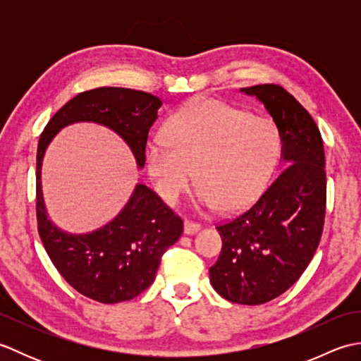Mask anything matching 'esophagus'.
Returning a JSON list of instances; mask_svg holds the SVG:
<instances>
[{"mask_svg":"<svg viewBox=\"0 0 361 361\" xmlns=\"http://www.w3.org/2000/svg\"><path fill=\"white\" fill-rule=\"evenodd\" d=\"M202 225L197 224V221H192V220H185V233L186 234H195L200 231Z\"/></svg>","mask_w":361,"mask_h":361,"instance_id":"esophagus-1","label":"esophagus"}]
</instances>
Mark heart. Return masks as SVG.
I'll list each match as a JSON object with an SVG mask.
<instances>
[{"instance_id":"b5f03b06","label":"heart","mask_w":361,"mask_h":361,"mask_svg":"<svg viewBox=\"0 0 361 361\" xmlns=\"http://www.w3.org/2000/svg\"><path fill=\"white\" fill-rule=\"evenodd\" d=\"M281 153V136L267 116L211 97H195L153 140L145 163L157 194L175 204L194 178L200 208L233 212L264 192Z\"/></svg>"}]
</instances>
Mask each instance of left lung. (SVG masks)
Listing matches in <instances>:
<instances>
[{"label":"left lung","instance_id":"obj_1","mask_svg":"<svg viewBox=\"0 0 361 361\" xmlns=\"http://www.w3.org/2000/svg\"><path fill=\"white\" fill-rule=\"evenodd\" d=\"M242 91L270 113L287 167L248 209L216 226L224 245L209 281L228 301L259 305L293 286L315 255L326 217V157L317 122L286 88Z\"/></svg>","mask_w":361,"mask_h":361}]
</instances>
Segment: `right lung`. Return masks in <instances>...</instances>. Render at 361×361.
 I'll list each match as a JSON object with an SVG mask.
<instances>
[{"mask_svg":"<svg viewBox=\"0 0 361 361\" xmlns=\"http://www.w3.org/2000/svg\"><path fill=\"white\" fill-rule=\"evenodd\" d=\"M163 102L144 91L101 87L66 102L46 124L37 149V225L54 267L80 295L102 304L130 301L155 281L166 250L183 234V220L144 185H137L126 208L109 225L85 235L62 233L46 217L42 195V161L60 128L91 121L114 130L142 167L149 130Z\"/></svg>","mask_w":361,"mask_h":361,"instance_id":"add662e5","label":"right lung"}]
</instances>
